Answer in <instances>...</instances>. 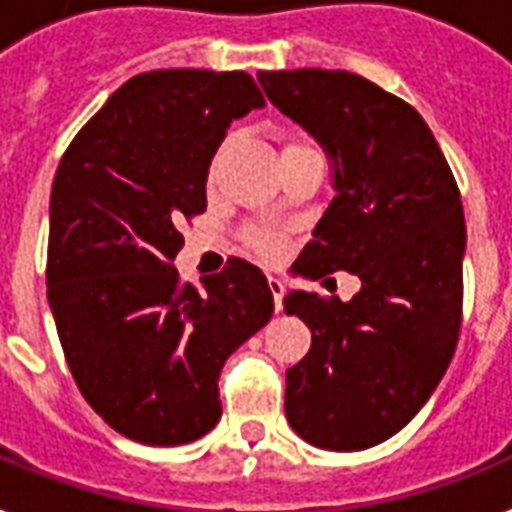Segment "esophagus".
Listing matches in <instances>:
<instances>
[{
  "label": "esophagus",
  "mask_w": 512,
  "mask_h": 512,
  "mask_svg": "<svg viewBox=\"0 0 512 512\" xmlns=\"http://www.w3.org/2000/svg\"><path fill=\"white\" fill-rule=\"evenodd\" d=\"M268 287H271V295H273V305H276V313H281V308H284V281L276 279V276H271L268 279Z\"/></svg>",
  "instance_id": "1"
}]
</instances>
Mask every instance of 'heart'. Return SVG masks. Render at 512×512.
Returning <instances> with one entry per match:
<instances>
[{
    "label": "heart",
    "instance_id": "b5f03b06",
    "mask_svg": "<svg viewBox=\"0 0 512 512\" xmlns=\"http://www.w3.org/2000/svg\"><path fill=\"white\" fill-rule=\"evenodd\" d=\"M305 143H284V148L281 151H289V148H303ZM244 241H247V247L252 249V252H257L260 257H265V260H276V257L284 252V241L276 236V233L271 231H260V228H249L247 233H244Z\"/></svg>",
    "mask_w": 512,
    "mask_h": 512
}]
</instances>
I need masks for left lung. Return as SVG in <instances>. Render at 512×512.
Instances as JSON below:
<instances>
[{"label":"left lung","instance_id":"8db88e82","mask_svg":"<svg viewBox=\"0 0 512 512\" xmlns=\"http://www.w3.org/2000/svg\"><path fill=\"white\" fill-rule=\"evenodd\" d=\"M273 106L335 159L337 196L300 252L319 281L356 273L353 300L289 292L311 329L287 369L284 412L329 452L382 444L420 412L452 361L462 324L465 215L433 132L406 100L348 71H260Z\"/></svg>","mask_w":512,"mask_h":512}]
</instances>
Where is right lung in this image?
<instances>
[{"label": "right lung", "mask_w": 512, "mask_h": 512, "mask_svg": "<svg viewBox=\"0 0 512 512\" xmlns=\"http://www.w3.org/2000/svg\"><path fill=\"white\" fill-rule=\"evenodd\" d=\"M247 71L132 76L60 159L47 297L76 388L122 436L191 444L215 428L220 369L273 316L255 265L193 287L172 265L180 223L207 209V170L233 119L263 108Z\"/></svg>", "instance_id": "obj_1"}]
</instances>
